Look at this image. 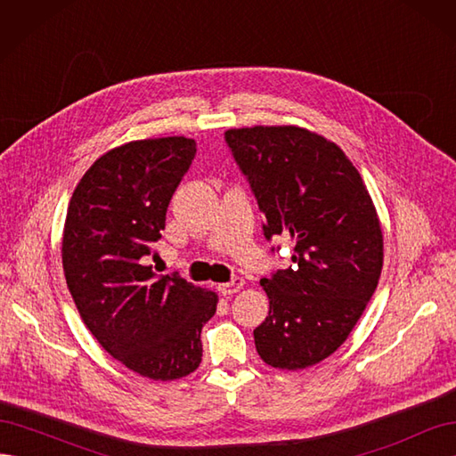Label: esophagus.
<instances>
[{
  "label": "esophagus",
  "mask_w": 456,
  "mask_h": 456,
  "mask_svg": "<svg viewBox=\"0 0 456 456\" xmlns=\"http://www.w3.org/2000/svg\"><path fill=\"white\" fill-rule=\"evenodd\" d=\"M243 280L241 278H233L230 283H223V285H218V291L220 293H223L224 297L226 295H236L238 291H240V289L243 287Z\"/></svg>",
  "instance_id": "obj_1"
}]
</instances>
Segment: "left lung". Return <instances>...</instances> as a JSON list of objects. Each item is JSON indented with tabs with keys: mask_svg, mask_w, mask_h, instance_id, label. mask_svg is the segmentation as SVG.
I'll use <instances>...</instances> for the list:
<instances>
[{
	"mask_svg": "<svg viewBox=\"0 0 456 456\" xmlns=\"http://www.w3.org/2000/svg\"><path fill=\"white\" fill-rule=\"evenodd\" d=\"M224 139L265 215V238L293 243L291 266L260 280L270 312L253 330L256 352L275 369H306L340 348L379 285L377 209L352 161L322 134L256 126Z\"/></svg>",
	"mask_w": 456,
	"mask_h": 456,
	"instance_id": "1",
	"label": "left lung"
}]
</instances>
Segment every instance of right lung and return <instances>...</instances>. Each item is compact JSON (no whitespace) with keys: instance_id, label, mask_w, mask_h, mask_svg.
Here are the masks:
<instances>
[{"instance_id":"obj_1","label":"right lung","mask_w":456,"mask_h":456,"mask_svg":"<svg viewBox=\"0 0 456 456\" xmlns=\"http://www.w3.org/2000/svg\"><path fill=\"white\" fill-rule=\"evenodd\" d=\"M194 156L186 136L118 146L81 176L66 213L62 268L81 320L114 360L151 380L200 367L201 329L216 312L213 291L144 265Z\"/></svg>"}]
</instances>
